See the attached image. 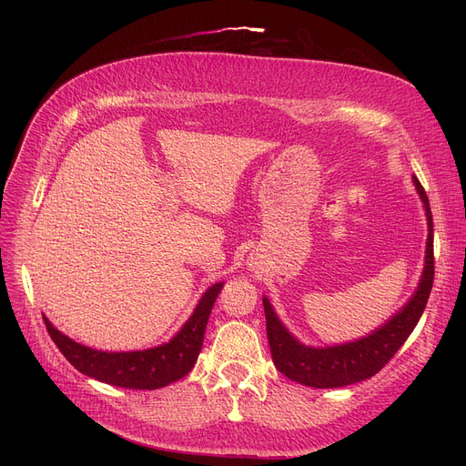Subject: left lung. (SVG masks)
Listing matches in <instances>:
<instances>
[{"label":"left lung","mask_w":466,"mask_h":466,"mask_svg":"<svg viewBox=\"0 0 466 466\" xmlns=\"http://www.w3.org/2000/svg\"><path fill=\"white\" fill-rule=\"evenodd\" d=\"M413 185L421 196L429 227L425 268L418 290L413 292L408 304L390 317L383 327L376 329L372 334L360 339L348 341V344L330 348H309L300 344L283 327L272 304L268 302L266 297L262 299L266 313V334L268 341H270L272 359L276 369L289 380L317 389L346 387L362 380H369L393 359V355L402 348L415 325L421 319L434 281V236L432 213L427 194L418 177H413Z\"/></svg>","instance_id":"left-lung-1"}]
</instances>
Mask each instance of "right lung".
Returning a JSON list of instances; mask_svg holds the SVG:
<instances>
[{"mask_svg":"<svg viewBox=\"0 0 466 466\" xmlns=\"http://www.w3.org/2000/svg\"><path fill=\"white\" fill-rule=\"evenodd\" d=\"M220 289L223 283H215L204 292L188 321L167 344L143 351H97L62 334L46 317H43V321L62 355L85 376L115 387L151 390L174 383L192 370L200 355L206 325Z\"/></svg>","mask_w":466,"mask_h":466,"instance_id":"1","label":"right lung"}]
</instances>
